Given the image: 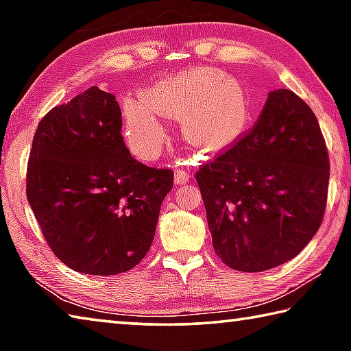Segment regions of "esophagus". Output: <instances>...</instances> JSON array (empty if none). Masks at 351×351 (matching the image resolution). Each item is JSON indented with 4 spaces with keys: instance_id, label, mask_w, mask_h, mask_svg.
I'll return each instance as SVG.
<instances>
[{
    "instance_id": "obj_1",
    "label": "esophagus",
    "mask_w": 351,
    "mask_h": 351,
    "mask_svg": "<svg viewBox=\"0 0 351 351\" xmlns=\"http://www.w3.org/2000/svg\"><path fill=\"white\" fill-rule=\"evenodd\" d=\"M189 180H190V173H189V171L182 170V169L175 170V184H178V186H180V184L189 182Z\"/></svg>"
}]
</instances>
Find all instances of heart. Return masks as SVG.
I'll return each mask as SVG.
<instances>
[{
	"mask_svg": "<svg viewBox=\"0 0 351 351\" xmlns=\"http://www.w3.org/2000/svg\"><path fill=\"white\" fill-rule=\"evenodd\" d=\"M164 116L181 117L184 139L210 154L229 152L251 125V104L243 83L221 69L193 68L162 80L123 108L128 145L152 161L169 138Z\"/></svg>",
	"mask_w": 351,
	"mask_h": 351,
	"instance_id": "obj_1",
	"label": "heart"
}]
</instances>
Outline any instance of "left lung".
Masks as SVG:
<instances>
[{
  "label": "left lung",
  "instance_id": "obj_1",
  "mask_svg": "<svg viewBox=\"0 0 351 351\" xmlns=\"http://www.w3.org/2000/svg\"><path fill=\"white\" fill-rule=\"evenodd\" d=\"M195 178L215 254L229 268L260 272L294 258L319 230L328 150L310 106L276 90L251 132Z\"/></svg>",
  "mask_w": 351,
  "mask_h": 351
}]
</instances>
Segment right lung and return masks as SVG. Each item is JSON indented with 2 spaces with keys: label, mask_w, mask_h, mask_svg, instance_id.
<instances>
[{
  "label": "right lung",
  "mask_w": 351,
  "mask_h": 351,
  "mask_svg": "<svg viewBox=\"0 0 351 351\" xmlns=\"http://www.w3.org/2000/svg\"><path fill=\"white\" fill-rule=\"evenodd\" d=\"M116 97L91 86L35 132L26 197L47 245L71 269L116 276L145 257L173 171L144 165L121 134Z\"/></svg>",
  "instance_id": "1"
}]
</instances>
